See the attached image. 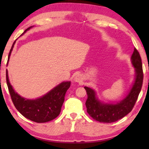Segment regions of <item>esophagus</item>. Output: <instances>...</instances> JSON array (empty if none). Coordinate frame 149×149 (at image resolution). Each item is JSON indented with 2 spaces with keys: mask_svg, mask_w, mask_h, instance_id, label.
<instances>
[{
  "mask_svg": "<svg viewBox=\"0 0 149 149\" xmlns=\"http://www.w3.org/2000/svg\"><path fill=\"white\" fill-rule=\"evenodd\" d=\"M74 80L76 82H78V83H81L83 81V78H82V76L80 75H77V76L75 77Z\"/></svg>",
  "mask_w": 149,
  "mask_h": 149,
  "instance_id": "esophagus-1",
  "label": "esophagus"
}]
</instances>
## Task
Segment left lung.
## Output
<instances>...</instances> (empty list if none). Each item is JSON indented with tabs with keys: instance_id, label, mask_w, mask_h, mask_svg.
<instances>
[{
	"instance_id": "left-lung-1",
	"label": "left lung",
	"mask_w": 149,
	"mask_h": 149,
	"mask_svg": "<svg viewBox=\"0 0 149 149\" xmlns=\"http://www.w3.org/2000/svg\"><path fill=\"white\" fill-rule=\"evenodd\" d=\"M131 59L136 71L135 81L127 96L119 103L116 104L101 103L97 100L95 92L92 89L84 87L88 95V99L85 102L87 112L95 120L111 123L123 118L132 110L141 90L143 73L141 57L135 47Z\"/></svg>"
}]
</instances>
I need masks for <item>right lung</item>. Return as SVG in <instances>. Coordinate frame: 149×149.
Wrapping results in <instances>:
<instances>
[{"instance_id": "1", "label": "right lung", "mask_w": 149, "mask_h": 149, "mask_svg": "<svg viewBox=\"0 0 149 149\" xmlns=\"http://www.w3.org/2000/svg\"><path fill=\"white\" fill-rule=\"evenodd\" d=\"M30 28L31 27L26 29L24 31V33ZM15 42V41L10 49L8 60ZM6 82L12 101L18 111L26 118L40 123L49 122L59 115L61 107L64 103L65 94L71 85V82H63L43 97L31 100L20 97L14 91L8 80L7 71Z\"/></svg>"}]
</instances>
